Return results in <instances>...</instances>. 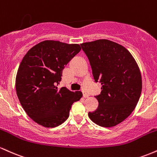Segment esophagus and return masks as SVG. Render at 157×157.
<instances>
[{
  "mask_svg": "<svg viewBox=\"0 0 157 157\" xmlns=\"http://www.w3.org/2000/svg\"><path fill=\"white\" fill-rule=\"evenodd\" d=\"M82 97H83L84 98H87V97H89V95H88L87 94L85 93L84 91H82Z\"/></svg>",
  "mask_w": 157,
  "mask_h": 157,
  "instance_id": "esophagus-1",
  "label": "esophagus"
}]
</instances>
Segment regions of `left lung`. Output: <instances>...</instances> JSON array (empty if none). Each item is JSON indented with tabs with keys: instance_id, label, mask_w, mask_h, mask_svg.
I'll return each mask as SVG.
<instances>
[{
	"instance_id": "1",
	"label": "left lung",
	"mask_w": 157,
	"mask_h": 157,
	"mask_svg": "<svg viewBox=\"0 0 157 157\" xmlns=\"http://www.w3.org/2000/svg\"><path fill=\"white\" fill-rule=\"evenodd\" d=\"M87 56L95 82L101 92L95 97L98 107L89 112L92 122L102 127L117 125L132 113L142 91V76L137 63L122 45L100 39L80 44Z\"/></svg>"
}]
</instances>
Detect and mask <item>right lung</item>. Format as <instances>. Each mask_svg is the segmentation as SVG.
Here are the masks:
<instances>
[{"label": "right lung", "mask_w": 157, "mask_h": 157, "mask_svg": "<svg viewBox=\"0 0 157 157\" xmlns=\"http://www.w3.org/2000/svg\"><path fill=\"white\" fill-rule=\"evenodd\" d=\"M80 50L79 44L47 40L32 47L21 60L16 92L25 112L39 125H61L69 117L73 102L82 97L80 91L57 87L64 67Z\"/></svg>", "instance_id": "obj_1"}]
</instances>
